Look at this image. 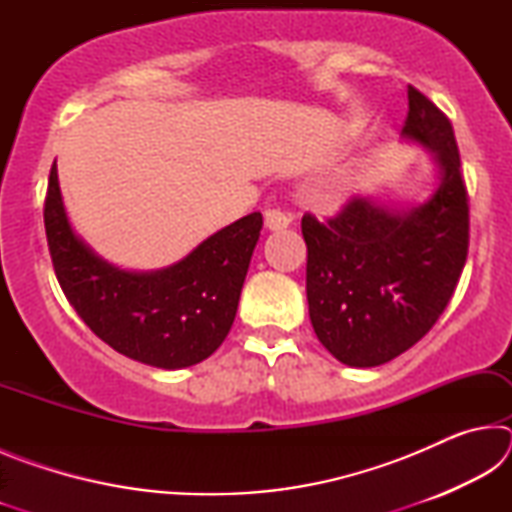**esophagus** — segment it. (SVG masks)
Returning <instances> with one entry per match:
<instances>
[{
  "mask_svg": "<svg viewBox=\"0 0 512 512\" xmlns=\"http://www.w3.org/2000/svg\"><path fill=\"white\" fill-rule=\"evenodd\" d=\"M289 223H291V216L284 210H280V207H273V210L264 212L266 230H284L289 228Z\"/></svg>",
  "mask_w": 512,
  "mask_h": 512,
  "instance_id": "1",
  "label": "esophagus"
}]
</instances>
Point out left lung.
I'll return each instance as SVG.
<instances>
[{
    "mask_svg": "<svg viewBox=\"0 0 512 512\" xmlns=\"http://www.w3.org/2000/svg\"><path fill=\"white\" fill-rule=\"evenodd\" d=\"M402 135L436 153L440 185L427 203L400 214L350 198L325 221L302 216L311 325L354 368L400 357L436 325L470 246V198L452 121L413 85Z\"/></svg>",
    "mask_w": 512,
    "mask_h": 512,
    "instance_id": "1",
    "label": "left lung"
}]
</instances>
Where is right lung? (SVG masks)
Listing matches in <instances>:
<instances>
[{
    "label": "right lung",
    "instance_id": "1",
    "mask_svg": "<svg viewBox=\"0 0 512 512\" xmlns=\"http://www.w3.org/2000/svg\"><path fill=\"white\" fill-rule=\"evenodd\" d=\"M259 230L262 214L253 212L164 271H119L69 228L56 162L49 173L45 232L60 289L101 341L155 368L194 366L223 343L237 316Z\"/></svg>",
    "mask_w": 512,
    "mask_h": 512
}]
</instances>
